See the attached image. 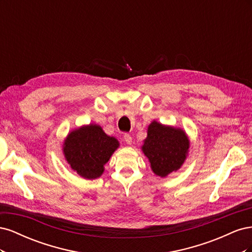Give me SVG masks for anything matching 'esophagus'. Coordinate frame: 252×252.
I'll list each match as a JSON object with an SVG mask.
<instances>
[{"instance_id":"1","label":"esophagus","mask_w":252,"mask_h":252,"mask_svg":"<svg viewBox=\"0 0 252 252\" xmlns=\"http://www.w3.org/2000/svg\"><path fill=\"white\" fill-rule=\"evenodd\" d=\"M124 141H125V143H127L128 145H130V144L132 143L131 135L128 134V133H125V134H124Z\"/></svg>"}]
</instances>
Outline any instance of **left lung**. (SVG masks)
Here are the masks:
<instances>
[{"label": "left lung", "mask_w": 252, "mask_h": 252, "mask_svg": "<svg viewBox=\"0 0 252 252\" xmlns=\"http://www.w3.org/2000/svg\"><path fill=\"white\" fill-rule=\"evenodd\" d=\"M189 147L190 141L185 130L154 120L148 125L147 138L143 141L141 149L154 173L166 178L183 166Z\"/></svg>", "instance_id": "left-lung-1"}]
</instances>
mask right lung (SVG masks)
Wrapping results in <instances>:
<instances>
[{
	"mask_svg": "<svg viewBox=\"0 0 252 252\" xmlns=\"http://www.w3.org/2000/svg\"><path fill=\"white\" fill-rule=\"evenodd\" d=\"M63 155L71 170L86 180L100 178L105 164L120 147L114 136L107 135L97 124L83 125L67 134Z\"/></svg>",
	"mask_w": 252,
	"mask_h": 252,
	"instance_id": "add662e5",
	"label": "right lung"
}]
</instances>
